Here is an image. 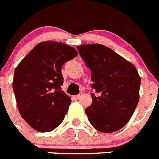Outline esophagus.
I'll list each match as a JSON object with an SVG mask.
<instances>
[{
  "label": "esophagus",
  "instance_id": "1",
  "mask_svg": "<svg viewBox=\"0 0 159 159\" xmlns=\"http://www.w3.org/2000/svg\"><path fill=\"white\" fill-rule=\"evenodd\" d=\"M81 95H82V94H80V95H75V96H74V98H75V99H79V98H80V97Z\"/></svg>",
  "mask_w": 159,
  "mask_h": 159
}]
</instances>
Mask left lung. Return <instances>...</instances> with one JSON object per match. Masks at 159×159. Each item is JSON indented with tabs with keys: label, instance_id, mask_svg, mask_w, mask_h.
Returning a JSON list of instances; mask_svg holds the SVG:
<instances>
[{
	"label": "left lung",
	"instance_id": "8db88e82",
	"mask_svg": "<svg viewBox=\"0 0 159 159\" xmlns=\"http://www.w3.org/2000/svg\"><path fill=\"white\" fill-rule=\"evenodd\" d=\"M92 71V103L85 113L97 130L112 133L129 122L139 100L141 78L134 64L112 49L99 43L78 46Z\"/></svg>",
	"mask_w": 159,
	"mask_h": 159
}]
</instances>
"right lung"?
Returning a JSON list of instances; mask_svg holds the SVG:
<instances>
[{
    "instance_id": "add662e5",
    "label": "right lung",
    "mask_w": 159,
    "mask_h": 159,
    "mask_svg": "<svg viewBox=\"0 0 159 159\" xmlns=\"http://www.w3.org/2000/svg\"><path fill=\"white\" fill-rule=\"evenodd\" d=\"M77 55L74 48L64 43L43 41L36 44L14 71L12 88L18 111L37 131H52L64 120L71 99L61 91V67Z\"/></svg>"
}]
</instances>
